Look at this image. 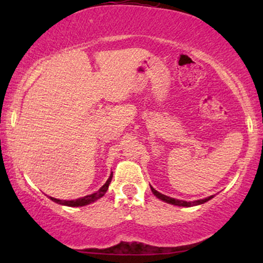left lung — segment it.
Returning a JSON list of instances; mask_svg holds the SVG:
<instances>
[{
    "label": "left lung",
    "instance_id": "obj_1",
    "mask_svg": "<svg viewBox=\"0 0 263 263\" xmlns=\"http://www.w3.org/2000/svg\"><path fill=\"white\" fill-rule=\"evenodd\" d=\"M151 190L154 194V196H157L158 199H160L164 202L170 203V204H175V206H179V207H193V206H197V204H202L207 201H210L211 199H213L214 195H211L206 197V199H201V200H195V201H183V200H178V199H174V197L166 196L164 194H161L159 192H157L153 186H151Z\"/></svg>",
    "mask_w": 263,
    "mask_h": 263
}]
</instances>
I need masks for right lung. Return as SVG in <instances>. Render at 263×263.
<instances>
[{"label": "right lung", "mask_w": 263, "mask_h": 263, "mask_svg": "<svg viewBox=\"0 0 263 263\" xmlns=\"http://www.w3.org/2000/svg\"><path fill=\"white\" fill-rule=\"evenodd\" d=\"M111 179H112V172H111V175L109 176V178H107V181L105 182V184H104L102 188H100L98 192L91 194V195H86L84 197H79L77 200H60V199H55V197H50V200L53 201V202L59 203V204H63V206H68V207H82V206H86V204H89L92 202H95L100 197H103L105 195L106 190L109 189V184L111 182Z\"/></svg>", "instance_id": "obj_1"}]
</instances>
